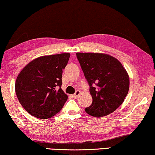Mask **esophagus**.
Instances as JSON below:
<instances>
[{"instance_id":"34e87169","label":"esophagus","mask_w":155,"mask_h":155,"mask_svg":"<svg viewBox=\"0 0 155 155\" xmlns=\"http://www.w3.org/2000/svg\"><path fill=\"white\" fill-rule=\"evenodd\" d=\"M80 93H81V92H80V91H78H78H75V93L74 94L72 95V96H73V97H75V98H77V97H78V96H79V95L80 94Z\"/></svg>"}]
</instances>
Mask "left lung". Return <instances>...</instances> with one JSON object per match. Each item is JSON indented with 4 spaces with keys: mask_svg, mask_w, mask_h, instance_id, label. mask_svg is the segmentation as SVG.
<instances>
[{
    "mask_svg": "<svg viewBox=\"0 0 155 155\" xmlns=\"http://www.w3.org/2000/svg\"><path fill=\"white\" fill-rule=\"evenodd\" d=\"M76 55L93 98L85 111L97 118L114 112L129 91L130 78L125 68L117 59L107 54L77 53Z\"/></svg>",
    "mask_w": 155,
    "mask_h": 155,
    "instance_id": "left-lung-1",
    "label": "left lung"
}]
</instances>
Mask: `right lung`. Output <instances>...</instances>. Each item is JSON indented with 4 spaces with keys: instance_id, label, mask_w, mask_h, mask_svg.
Instances as JSON below:
<instances>
[{
    "instance_id": "obj_1",
    "label": "right lung",
    "mask_w": 155,
    "mask_h": 155,
    "mask_svg": "<svg viewBox=\"0 0 155 155\" xmlns=\"http://www.w3.org/2000/svg\"><path fill=\"white\" fill-rule=\"evenodd\" d=\"M69 58L68 53L39 57L18 74L15 83L16 96L32 116L49 118L62 109L68 96L61 89V78Z\"/></svg>"
}]
</instances>
